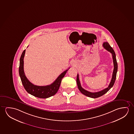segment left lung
<instances>
[{
	"instance_id": "obj_1",
	"label": "left lung",
	"mask_w": 134,
	"mask_h": 134,
	"mask_svg": "<svg viewBox=\"0 0 134 134\" xmlns=\"http://www.w3.org/2000/svg\"><path fill=\"white\" fill-rule=\"evenodd\" d=\"M103 47L104 49L107 50L108 51L110 52L112 54V58L113 60L114 64V70L113 72V74L111 78V81L110 82L109 86L108 87L104 89L102 91H100L97 92H89L88 91L85 90L84 89H83L81 85L80 82L79 80V75L78 74L77 75V77H76V82H77V85L78 87L79 90L82 93V94L85 95L86 96L90 97L91 98H96L99 97H101L102 96L105 94L106 93H107L108 91H109L110 89H111L112 87L113 86L114 83L115 82V79H116V73L118 72V63L116 61V56H115V52H114L113 48L111 47V46L109 45V43H108L107 42H104L103 44Z\"/></svg>"
}]
</instances>
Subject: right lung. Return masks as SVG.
Listing matches in <instances>:
<instances>
[{"mask_svg":"<svg viewBox=\"0 0 134 134\" xmlns=\"http://www.w3.org/2000/svg\"><path fill=\"white\" fill-rule=\"evenodd\" d=\"M25 52V49L23 51L21 56L19 67V74L25 90L31 95L40 98H47L55 95L59 88L62 79L70 68L60 75L56 80L51 85L43 86L35 85L30 82L25 75L24 70V58Z\"/></svg>","mask_w":134,"mask_h":134,"instance_id":"1","label":"right lung"}]
</instances>
